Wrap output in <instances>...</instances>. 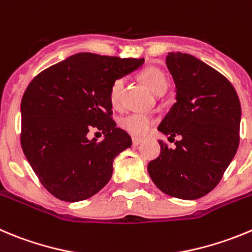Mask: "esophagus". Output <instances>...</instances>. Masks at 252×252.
I'll use <instances>...</instances> for the list:
<instances>
[{"label":"esophagus","instance_id":"esophagus-1","mask_svg":"<svg viewBox=\"0 0 252 252\" xmlns=\"http://www.w3.org/2000/svg\"><path fill=\"white\" fill-rule=\"evenodd\" d=\"M142 141H144V138L137 137V136H133V137H132V145H133V146H138L140 144H142Z\"/></svg>","mask_w":252,"mask_h":252}]
</instances>
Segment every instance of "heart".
Instances as JSON below:
<instances>
[{"label": "heart", "mask_w": 252, "mask_h": 252, "mask_svg": "<svg viewBox=\"0 0 252 252\" xmlns=\"http://www.w3.org/2000/svg\"><path fill=\"white\" fill-rule=\"evenodd\" d=\"M142 81L147 85L154 94L158 96L160 94H165L168 86V81L165 73L156 67H149L142 72ZM124 78H117L112 82L110 89V101L114 106H117L121 101V94L124 90ZM152 125V120L144 114H130L120 120V126L125 131L132 135L142 136L149 132Z\"/></svg>", "instance_id": "heart-1"}]
</instances>
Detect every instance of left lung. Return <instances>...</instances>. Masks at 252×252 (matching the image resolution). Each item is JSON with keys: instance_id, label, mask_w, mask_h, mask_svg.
I'll use <instances>...</instances> for the list:
<instances>
[{"instance_id": "8db88e82", "label": "left lung", "mask_w": 252, "mask_h": 252, "mask_svg": "<svg viewBox=\"0 0 252 252\" xmlns=\"http://www.w3.org/2000/svg\"><path fill=\"white\" fill-rule=\"evenodd\" d=\"M166 67L176 102L158 130L180 140L175 149L160 141L147 171L166 195L196 200L216 188L236 154L241 105L227 78L192 55L168 52Z\"/></svg>"}]
</instances>
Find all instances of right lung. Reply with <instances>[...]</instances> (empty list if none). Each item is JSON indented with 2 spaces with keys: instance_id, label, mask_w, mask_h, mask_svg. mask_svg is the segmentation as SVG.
Here are the masks:
<instances>
[{
  "instance_id": "1",
  "label": "right lung",
  "mask_w": 252,
  "mask_h": 252,
  "mask_svg": "<svg viewBox=\"0 0 252 252\" xmlns=\"http://www.w3.org/2000/svg\"><path fill=\"white\" fill-rule=\"evenodd\" d=\"M144 59L81 52L37 75L21 101V145L42 185L62 201L91 197L110 181L115 158L132 145L111 120V85ZM92 127L105 133L90 140Z\"/></svg>"
}]
</instances>
